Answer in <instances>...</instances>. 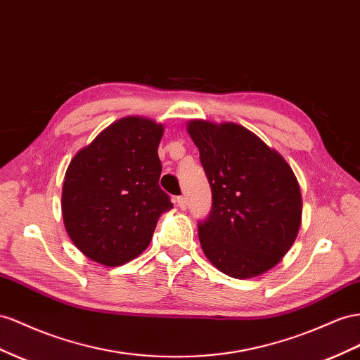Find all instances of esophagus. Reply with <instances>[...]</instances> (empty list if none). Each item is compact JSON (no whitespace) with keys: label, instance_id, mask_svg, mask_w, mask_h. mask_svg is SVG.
Instances as JSON below:
<instances>
[{"label":"esophagus","instance_id":"esophagus-1","mask_svg":"<svg viewBox=\"0 0 360 360\" xmlns=\"http://www.w3.org/2000/svg\"><path fill=\"white\" fill-rule=\"evenodd\" d=\"M176 202L179 204V207H180V209H183V210L186 209V204H188V202H186V198H184L183 195L177 197V198H176Z\"/></svg>","mask_w":360,"mask_h":360}]
</instances>
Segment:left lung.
I'll return each instance as SVG.
<instances>
[{
    "instance_id": "left-lung-1",
    "label": "left lung",
    "mask_w": 360,
    "mask_h": 360,
    "mask_svg": "<svg viewBox=\"0 0 360 360\" xmlns=\"http://www.w3.org/2000/svg\"><path fill=\"white\" fill-rule=\"evenodd\" d=\"M188 131L212 189V209L198 221L204 255L230 277L265 273L292 247L301 224L292 169L238 124L192 121Z\"/></svg>"
}]
</instances>
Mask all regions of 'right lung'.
<instances>
[{
    "mask_svg": "<svg viewBox=\"0 0 360 360\" xmlns=\"http://www.w3.org/2000/svg\"><path fill=\"white\" fill-rule=\"evenodd\" d=\"M162 134V125L129 116L71 160L62 213L68 235L84 256L118 266L148 247L160 213L172 207L159 186Z\"/></svg>",
    "mask_w": 360,
    "mask_h": 360,
    "instance_id": "right-lung-1",
    "label": "right lung"
}]
</instances>
